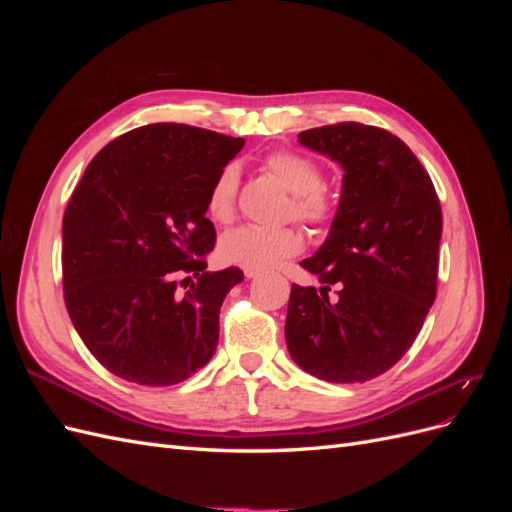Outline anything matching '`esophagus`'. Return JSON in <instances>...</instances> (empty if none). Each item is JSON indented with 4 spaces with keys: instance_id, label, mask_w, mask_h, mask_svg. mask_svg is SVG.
<instances>
[{
    "instance_id": "34e87169",
    "label": "esophagus",
    "mask_w": 512,
    "mask_h": 512,
    "mask_svg": "<svg viewBox=\"0 0 512 512\" xmlns=\"http://www.w3.org/2000/svg\"><path fill=\"white\" fill-rule=\"evenodd\" d=\"M243 275L247 277V280H254V277L260 275V271H256V269H243Z\"/></svg>"
}]
</instances>
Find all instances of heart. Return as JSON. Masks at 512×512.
I'll use <instances>...</instances> for the list:
<instances>
[{
	"mask_svg": "<svg viewBox=\"0 0 512 512\" xmlns=\"http://www.w3.org/2000/svg\"><path fill=\"white\" fill-rule=\"evenodd\" d=\"M265 168L292 194L290 213L307 224L329 222L333 207L322 194V168L294 151H273L265 160ZM239 173L237 168L224 166L207 192V213L215 222H228L235 215ZM303 237L294 228H260L237 226L220 239V254L230 265L265 271L280 265L282 260L299 254Z\"/></svg>",
	"mask_w": 512,
	"mask_h": 512,
	"instance_id": "heart-1",
	"label": "heart"
}]
</instances>
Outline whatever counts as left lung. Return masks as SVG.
Here are the masks:
<instances>
[{
    "label": "left lung",
    "mask_w": 512,
    "mask_h": 512,
    "mask_svg": "<svg viewBox=\"0 0 512 512\" xmlns=\"http://www.w3.org/2000/svg\"><path fill=\"white\" fill-rule=\"evenodd\" d=\"M299 143L344 177L327 239L301 262L322 288L292 284L286 346L320 380L365 382L408 352L436 299L440 200L410 147L382 128L335 123L301 132Z\"/></svg>",
    "instance_id": "left-lung-1"
}]
</instances>
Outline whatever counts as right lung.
Wrapping results in <instances>:
<instances>
[{
	"label": "right lung",
	"mask_w": 512,
	"mask_h": 512,
	"mask_svg": "<svg viewBox=\"0 0 512 512\" xmlns=\"http://www.w3.org/2000/svg\"><path fill=\"white\" fill-rule=\"evenodd\" d=\"M243 145L151 123L108 143L76 185L61 226L64 299L76 333L115 376L170 386L211 361L220 307L243 271H207V192Z\"/></svg>",
	"instance_id": "obj_1"
}]
</instances>
